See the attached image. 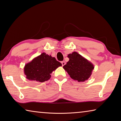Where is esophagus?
Listing matches in <instances>:
<instances>
[{"instance_id":"obj_1","label":"esophagus","mask_w":121,"mask_h":121,"mask_svg":"<svg viewBox=\"0 0 121 121\" xmlns=\"http://www.w3.org/2000/svg\"><path fill=\"white\" fill-rule=\"evenodd\" d=\"M61 64H62V66H64V65H66V62H65V61H62V62H61Z\"/></svg>"}]
</instances>
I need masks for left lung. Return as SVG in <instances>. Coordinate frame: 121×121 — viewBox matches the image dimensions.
<instances>
[{
  "label": "left lung",
  "mask_w": 121,
  "mask_h": 121,
  "mask_svg": "<svg viewBox=\"0 0 121 121\" xmlns=\"http://www.w3.org/2000/svg\"><path fill=\"white\" fill-rule=\"evenodd\" d=\"M68 57L69 60L63 68L70 77L78 82H83L88 80L94 68V65L75 52L68 54Z\"/></svg>",
  "instance_id": "obj_1"
}]
</instances>
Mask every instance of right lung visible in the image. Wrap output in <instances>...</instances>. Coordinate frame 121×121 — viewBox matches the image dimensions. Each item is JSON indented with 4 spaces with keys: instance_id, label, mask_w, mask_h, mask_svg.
Segmentation results:
<instances>
[{
    "instance_id": "add662e5",
    "label": "right lung",
    "mask_w": 121,
    "mask_h": 121,
    "mask_svg": "<svg viewBox=\"0 0 121 121\" xmlns=\"http://www.w3.org/2000/svg\"><path fill=\"white\" fill-rule=\"evenodd\" d=\"M61 66L54 57L43 53L25 65L24 73L28 80L43 82L48 80L53 71Z\"/></svg>"
}]
</instances>
